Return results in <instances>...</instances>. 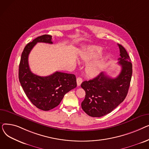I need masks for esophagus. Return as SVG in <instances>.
Instances as JSON below:
<instances>
[{
  "mask_svg": "<svg viewBox=\"0 0 149 149\" xmlns=\"http://www.w3.org/2000/svg\"><path fill=\"white\" fill-rule=\"evenodd\" d=\"M82 81H83V80H82L81 78H80V77H78V78H77V86H80L81 84V83H82Z\"/></svg>",
  "mask_w": 149,
  "mask_h": 149,
  "instance_id": "1",
  "label": "esophagus"
}]
</instances>
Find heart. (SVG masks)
<instances>
[{"mask_svg": "<svg viewBox=\"0 0 149 149\" xmlns=\"http://www.w3.org/2000/svg\"><path fill=\"white\" fill-rule=\"evenodd\" d=\"M103 54V50L101 48H95L86 49L80 52V56L82 61L88 62L91 60L99 58ZM107 56H106L101 58L93 61L86 67L85 71L89 77H93L97 76L104 67Z\"/></svg>", "mask_w": 149, "mask_h": 149, "instance_id": "obj_1", "label": "heart"}]
</instances>
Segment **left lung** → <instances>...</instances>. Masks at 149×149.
I'll use <instances>...</instances> for the list:
<instances>
[{
  "instance_id": "1",
  "label": "left lung",
  "mask_w": 149,
  "mask_h": 149,
  "mask_svg": "<svg viewBox=\"0 0 149 149\" xmlns=\"http://www.w3.org/2000/svg\"><path fill=\"white\" fill-rule=\"evenodd\" d=\"M121 66L120 74L112 79L101 72L94 79L84 81L81 87L85 91V98L81 108L89 116L101 117L111 113L121 103L128 93L132 75V65L124 47L118 44Z\"/></svg>"
}]
</instances>
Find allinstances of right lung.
<instances>
[{
    "mask_svg": "<svg viewBox=\"0 0 149 149\" xmlns=\"http://www.w3.org/2000/svg\"><path fill=\"white\" fill-rule=\"evenodd\" d=\"M52 36L45 34L28 43L23 49L19 69V79L27 97L35 106L47 111L57 106L67 92L77 87L75 75L56 72L40 77L31 71L28 56L38 42L52 44Z\"/></svg>",
    "mask_w": 149,
    "mask_h": 149,
    "instance_id": "1",
    "label": "right lung"
}]
</instances>
